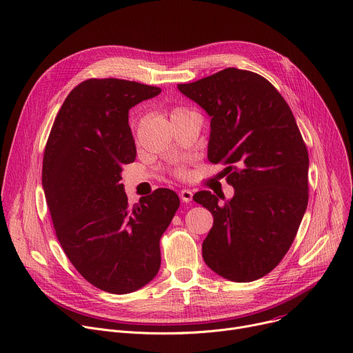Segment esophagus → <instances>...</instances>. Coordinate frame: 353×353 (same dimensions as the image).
I'll return each mask as SVG.
<instances>
[{
    "label": "esophagus",
    "mask_w": 353,
    "mask_h": 353,
    "mask_svg": "<svg viewBox=\"0 0 353 353\" xmlns=\"http://www.w3.org/2000/svg\"><path fill=\"white\" fill-rule=\"evenodd\" d=\"M180 199H181V201L183 203H190L191 200H193V193H191L190 190H181L180 191Z\"/></svg>",
    "instance_id": "1"
}]
</instances>
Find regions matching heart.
Wrapping results in <instances>:
<instances>
[{"instance_id":"1","label":"heart","mask_w":353,"mask_h":353,"mask_svg":"<svg viewBox=\"0 0 353 353\" xmlns=\"http://www.w3.org/2000/svg\"><path fill=\"white\" fill-rule=\"evenodd\" d=\"M179 112H184V111H183V110H180V108H176V110L173 111V114H179ZM174 174H176L177 177H180V179H183V177H185L187 172H185V169H184V168H177V169L174 170Z\"/></svg>"}]
</instances>
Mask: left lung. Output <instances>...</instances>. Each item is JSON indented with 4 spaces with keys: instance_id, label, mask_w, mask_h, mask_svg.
Instances as JSON below:
<instances>
[{
    "instance_id": "left-lung-1",
    "label": "left lung",
    "mask_w": 353,
    "mask_h": 353,
    "mask_svg": "<svg viewBox=\"0 0 353 353\" xmlns=\"http://www.w3.org/2000/svg\"><path fill=\"white\" fill-rule=\"evenodd\" d=\"M211 117L208 160L235 188L219 204L193 200L214 216L203 258L216 274L246 283L270 273L290 249L308 203V152L294 115L265 77L235 68L179 84Z\"/></svg>"
}]
</instances>
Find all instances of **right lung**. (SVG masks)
<instances>
[{
	"instance_id": "right-lung-1",
	"label": "right lung",
	"mask_w": 353,
	"mask_h": 353,
	"mask_svg": "<svg viewBox=\"0 0 353 353\" xmlns=\"http://www.w3.org/2000/svg\"><path fill=\"white\" fill-rule=\"evenodd\" d=\"M159 87L121 79H88L57 112L48 138L42 185L56 236L76 270L111 294L148 284L160 268V238L180 205L157 188L130 205L121 183L137 157L128 112Z\"/></svg>"
}]
</instances>
